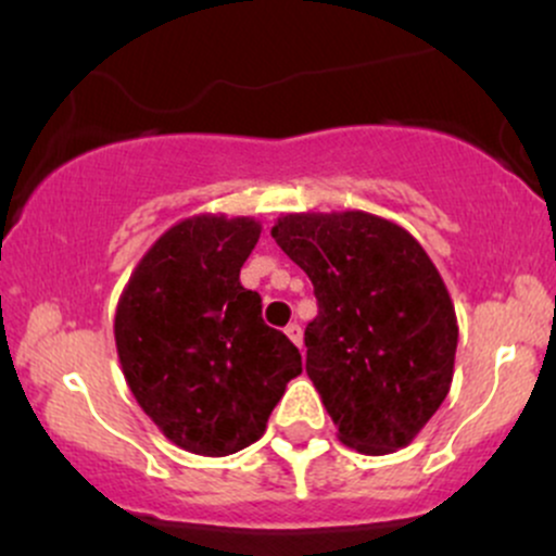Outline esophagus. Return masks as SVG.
I'll return each mask as SVG.
<instances>
[{
	"label": "esophagus",
	"instance_id": "1",
	"mask_svg": "<svg viewBox=\"0 0 556 556\" xmlns=\"http://www.w3.org/2000/svg\"><path fill=\"white\" fill-rule=\"evenodd\" d=\"M285 334H287V337H290V340H292V342H295L300 350H303V329H300V327H298V324H287Z\"/></svg>",
	"mask_w": 556,
	"mask_h": 556
}]
</instances>
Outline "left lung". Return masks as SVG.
Listing matches in <instances>:
<instances>
[{
  "mask_svg": "<svg viewBox=\"0 0 556 556\" xmlns=\"http://www.w3.org/2000/svg\"><path fill=\"white\" fill-rule=\"evenodd\" d=\"M271 238L308 274L318 316L305 371L361 455H389L424 431L452 387L457 316L424 245L368 212L282 214Z\"/></svg>",
  "mask_w": 556,
  "mask_h": 556,
  "instance_id": "left-lung-1",
  "label": "left lung"
}]
</instances>
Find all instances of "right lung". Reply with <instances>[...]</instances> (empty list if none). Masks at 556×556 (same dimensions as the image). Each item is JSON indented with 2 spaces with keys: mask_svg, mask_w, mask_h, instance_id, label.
<instances>
[{
  "mask_svg": "<svg viewBox=\"0 0 556 556\" xmlns=\"http://www.w3.org/2000/svg\"><path fill=\"white\" fill-rule=\"evenodd\" d=\"M261 238L253 216L195 214L172 225L127 279L114 314L125 381L185 452L225 457L264 437L298 348L261 318L240 269Z\"/></svg>",
  "mask_w": 556,
  "mask_h": 556,
  "instance_id": "add662e5",
  "label": "right lung"
}]
</instances>
